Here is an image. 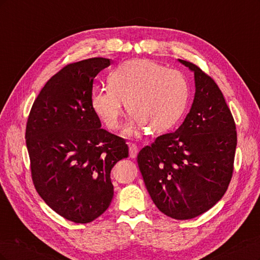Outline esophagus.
I'll list each match as a JSON object with an SVG mask.
<instances>
[{
  "label": "esophagus",
  "instance_id": "1",
  "mask_svg": "<svg viewBox=\"0 0 260 260\" xmlns=\"http://www.w3.org/2000/svg\"><path fill=\"white\" fill-rule=\"evenodd\" d=\"M138 152H139L138 146L136 144H130V146H129V154H130L131 158H136Z\"/></svg>",
  "mask_w": 260,
  "mask_h": 260
}]
</instances>
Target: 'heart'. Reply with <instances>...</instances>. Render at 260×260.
I'll return each mask as SVG.
<instances>
[{"instance_id":"heart-1","label":"heart","mask_w":260,"mask_h":260,"mask_svg":"<svg viewBox=\"0 0 260 260\" xmlns=\"http://www.w3.org/2000/svg\"><path fill=\"white\" fill-rule=\"evenodd\" d=\"M109 86L93 91L92 107L109 129L119 128L127 103L132 114L125 135L146 125L152 132L171 128L183 115L190 88L183 74L147 59H132L114 69Z\"/></svg>"}]
</instances>
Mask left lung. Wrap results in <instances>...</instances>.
Wrapping results in <instances>:
<instances>
[{
	"instance_id": "8db88e82",
	"label": "left lung",
	"mask_w": 260,
	"mask_h": 260,
	"mask_svg": "<svg viewBox=\"0 0 260 260\" xmlns=\"http://www.w3.org/2000/svg\"><path fill=\"white\" fill-rule=\"evenodd\" d=\"M195 96L175 131L156 138L138 154L139 169L156 207L177 220L198 217L221 200L233 174L237 127L222 92L192 62Z\"/></svg>"
}]
</instances>
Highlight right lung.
I'll return each mask as SVG.
<instances>
[{
	"mask_svg": "<svg viewBox=\"0 0 260 260\" xmlns=\"http://www.w3.org/2000/svg\"><path fill=\"white\" fill-rule=\"evenodd\" d=\"M111 65L94 57L73 62L45 83L26 127L31 178L57 214L89 223L111 205V170L129 154L125 140L101 128L92 107L93 80Z\"/></svg>",
	"mask_w": 260,
	"mask_h": 260,
	"instance_id": "obj_1",
	"label": "right lung"
}]
</instances>
